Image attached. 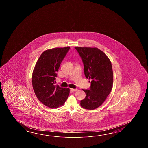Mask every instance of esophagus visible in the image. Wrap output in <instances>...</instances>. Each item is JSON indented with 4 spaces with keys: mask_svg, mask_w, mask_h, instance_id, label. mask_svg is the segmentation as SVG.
I'll use <instances>...</instances> for the list:
<instances>
[{
    "mask_svg": "<svg viewBox=\"0 0 148 148\" xmlns=\"http://www.w3.org/2000/svg\"><path fill=\"white\" fill-rule=\"evenodd\" d=\"M70 90H71V91H77V89H73V88H71V89H70Z\"/></svg>",
    "mask_w": 148,
    "mask_h": 148,
    "instance_id": "obj_1",
    "label": "esophagus"
}]
</instances>
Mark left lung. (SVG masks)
Here are the masks:
<instances>
[{"label": "left lung", "mask_w": 148, "mask_h": 148, "mask_svg": "<svg viewBox=\"0 0 148 148\" xmlns=\"http://www.w3.org/2000/svg\"><path fill=\"white\" fill-rule=\"evenodd\" d=\"M82 58L86 78L90 80L89 89H82L86 97L80 105L87 110H94L106 99L113 87V73L109 58L96 47H75Z\"/></svg>", "instance_id": "1"}]
</instances>
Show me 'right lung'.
Masks as SVG:
<instances>
[{
	"instance_id": "obj_1",
	"label": "right lung",
	"mask_w": 148,
	"mask_h": 148,
	"mask_svg": "<svg viewBox=\"0 0 148 148\" xmlns=\"http://www.w3.org/2000/svg\"><path fill=\"white\" fill-rule=\"evenodd\" d=\"M69 49L68 47L45 51L33 72L32 80L35 94L42 104L51 108L63 105L69 94V88L55 85L57 72Z\"/></svg>"
}]
</instances>
